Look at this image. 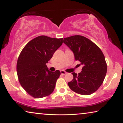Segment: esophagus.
<instances>
[{"label":"esophagus","instance_id":"34e87169","mask_svg":"<svg viewBox=\"0 0 123 123\" xmlns=\"http://www.w3.org/2000/svg\"><path fill=\"white\" fill-rule=\"evenodd\" d=\"M60 72H61V74L62 75H65V74H67V72L64 71V70H61Z\"/></svg>","mask_w":123,"mask_h":123}]
</instances>
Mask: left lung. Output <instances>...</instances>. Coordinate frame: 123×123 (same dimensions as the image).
<instances>
[{"label": "left lung", "instance_id": "8db88e82", "mask_svg": "<svg viewBox=\"0 0 123 123\" xmlns=\"http://www.w3.org/2000/svg\"><path fill=\"white\" fill-rule=\"evenodd\" d=\"M63 43L73 51L75 60L82 65V71L72 73L73 80L68 83L73 91L89 95L98 90L105 79L107 65L100 48L85 37L75 35L64 38Z\"/></svg>", "mask_w": 123, "mask_h": 123}]
</instances>
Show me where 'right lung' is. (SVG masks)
<instances>
[{
  "instance_id": "add662e5",
  "label": "right lung",
  "mask_w": 123,
  "mask_h": 123,
  "mask_svg": "<svg viewBox=\"0 0 123 123\" xmlns=\"http://www.w3.org/2000/svg\"><path fill=\"white\" fill-rule=\"evenodd\" d=\"M63 43V38L40 36L27 43L17 63V72L21 86L35 98L50 95L54 90L60 72H51L46 64Z\"/></svg>"
}]
</instances>
